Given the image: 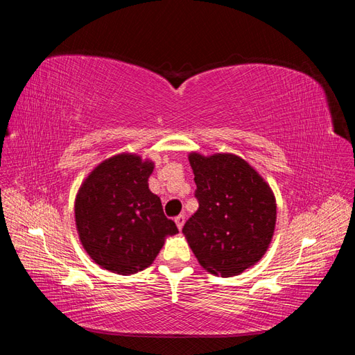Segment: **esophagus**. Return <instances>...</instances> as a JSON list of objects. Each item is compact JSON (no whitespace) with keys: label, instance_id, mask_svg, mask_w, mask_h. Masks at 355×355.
Instances as JSON below:
<instances>
[{"label":"esophagus","instance_id":"obj_1","mask_svg":"<svg viewBox=\"0 0 355 355\" xmlns=\"http://www.w3.org/2000/svg\"><path fill=\"white\" fill-rule=\"evenodd\" d=\"M175 222H176V227H178L179 230L184 228V225H185V216H184V214H179V216H176V218H175Z\"/></svg>","mask_w":355,"mask_h":355}]
</instances>
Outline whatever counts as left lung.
<instances>
[{"mask_svg": "<svg viewBox=\"0 0 355 355\" xmlns=\"http://www.w3.org/2000/svg\"><path fill=\"white\" fill-rule=\"evenodd\" d=\"M188 158L200 207L182 232L207 272L239 275L259 262L271 244L277 220L274 192L235 154L189 153Z\"/></svg>", "mask_w": 355, "mask_h": 355, "instance_id": "obj_1", "label": "left lung"}]
</instances>
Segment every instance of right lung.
I'll list each match as a JSON object with an SVG mask.
<instances>
[{
    "mask_svg": "<svg viewBox=\"0 0 355 355\" xmlns=\"http://www.w3.org/2000/svg\"><path fill=\"white\" fill-rule=\"evenodd\" d=\"M154 161L121 153L103 159L75 197V227L84 250L106 271L130 275L151 266L176 223L148 185Z\"/></svg>",
    "mask_w": 355,
    "mask_h": 355,
    "instance_id": "add662e5",
    "label": "right lung"
}]
</instances>
